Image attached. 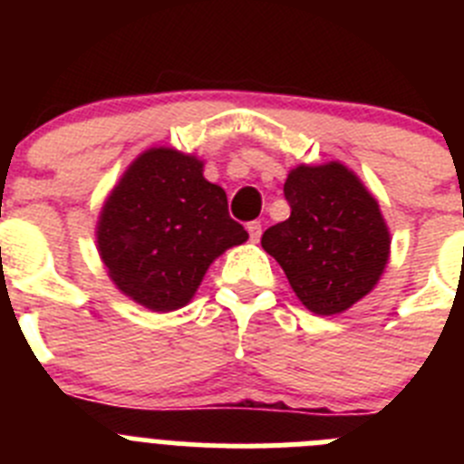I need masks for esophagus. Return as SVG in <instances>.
<instances>
[{
  "instance_id": "esophagus-1",
  "label": "esophagus",
  "mask_w": 464,
  "mask_h": 464,
  "mask_svg": "<svg viewBox=\"0 0 464 464\" xmlns=\"http://www.w3.org/2000/svg\"><path fill=\"white\" fill-rule=\"evenodd\" d=\"M246 229H248V237H251L253 244H257V241H260V237H262V225L257 223V220H253V223L246 225Z\"/></svg>"
}]
</instances>
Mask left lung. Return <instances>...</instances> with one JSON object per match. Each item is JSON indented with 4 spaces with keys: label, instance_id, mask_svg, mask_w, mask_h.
<instances>
[{
    "label": "left lung",
    "instance_id": "8db88e82",
    "mask_svg": "<svg viewBox=\"0 0 464 464\" xmlns=\"http://www.w3.org/2000/svg\"><path fill=\"white\" fill-rule=\"evenodd\" d=\"M290 218L262 235L299 302L318 315L351 309L374 290L391 257L379 202L342 162L299 165L285 179Z\"/></svg>",
    "mask_w": 464,
    "mask_h": 464
}]
</instances>
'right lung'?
I'll return each mask as SVG.
<instances>
[{
    "instance_id": "right-lung-1",
    "label": "right lung",
    "mask_w": 464,
    "mask_h": 464,
    "mask_svg": "<svg viewBox=\"0 0 464 464\" xmlns=\"http://www.w3.org/2000/svg\"><path fill=\"white\" fill-rule=\"evenodd\" d=\"M204 162L149 149L127 167L97 223V248L116 288L150 311L186 306L208 265L248 239Z\"/></svg>"
}]
</instances>
